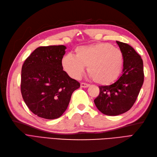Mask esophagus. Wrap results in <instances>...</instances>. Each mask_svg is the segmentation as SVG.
Segmentation results:
<instances>
[{
    "instance_id": "34e87169",
    "label": "esophagus",
    "mask_w": 157,
    "mask_h": 157,
    "mask_svg": "<svg viewBox=\"0 0 157 157\" xmlns=\"http://www.w3.org/2000/svg\"><path fill=\"white\" fill-rule=\"evenodd\" d=\"M80 86L82 88H88V87H89L90 86V85L89 84H86V83H81V84H80Z\"/></svg>"
}]
</instances>
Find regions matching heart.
I'll return each instance as SVG.
<instances>
[{"label": "heart", "mask_w": 157, "mask_h": 157, "mask_svg": "<svg viewBox=\"0 0 157 157\" xmlns=\"http://www.w3.org/2000/svg\"><path fill=\"white\" fill-rule=\"evenodd\" d=\"M63 69L69 76L79 79L88 65V72L95 82L109 85L117 79L123 66L121 50L109 43L101 42L79 46L75 50V56L67 55L62 59Z\"/></svg>", "instance_id": "b5f03b06"}]
</instances>
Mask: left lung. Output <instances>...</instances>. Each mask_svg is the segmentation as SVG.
I'll return each mask as SVG.
<instances>
[{
  "instance_id": "obj_1",
  "label": "left lung",
  "mask_w": 157,
  "mask_h": 157,
  "mask_svg": "<svg viewBox=\"0 0 157 157\" xmlns=\"http://www.w3.org/2000/svg\"><path fill=\"white\" fill-rule=\"evenodd\" d=\"M123 55L122 75L110 86H99L94 102L100 111L109 116L123 114L132 108L144 82L143 61L131 46L116 41Z\"/></svg>"
}]
</instances>
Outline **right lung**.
<instances>
[{"label": "right lung", "instance_id": "add662e5", "mask_svg": "<svg viewBox=\"0 0 157 157\" xmlns=\"http://www.w3.org/2000/svg\"><path fill=\"white\" fill-rule=\"evenodd\" d=\"M67 47L40 46L25 60L21 69V91L29 109L40 117L55 119L67 109L72 93L80 86L61 64Z\"/></svg>", "mask_w": 157, "mask_h": 157}]
</instances>
